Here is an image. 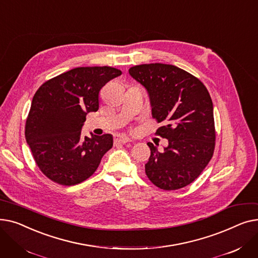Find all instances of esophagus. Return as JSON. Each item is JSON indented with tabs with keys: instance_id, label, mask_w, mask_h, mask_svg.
<instances>
[{
	"instance_id": "34e87169",
	"label": "esophagus",
	"mask_w": 258,
	"mask_h": 258,
	"mask_svg": "<svg viewBox=\"0 0 258 258\" xmlns=\"http://www.w3.org/2000/svg\"><path fill=\"white\" fill-rule=\"evenodd\" d=\"M130 141H131V139L128 137L124 136V135H117V136H115V139H114L115 144H118V143H127Z\"/></svg>"
}]
</instances>
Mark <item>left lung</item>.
Here are the masks:
<instances>
[{
  "mask_svg": "<svg viewBox=\"0 0 258 258\" xmlns=\"http://www.w3.org/2000/svg\"><path fill=\"white\" fill-rule=\"evenodd\" d=\"M130 75L147 91L152 115L165 125L156 134L168 140L159 152L148 142L147 178L164 190L192 183L209 163L215 146L213 104L202 81L180 68L165 63L132 67Z\"/></svg>",
  "mask_w": 258,
  "mask_h": 258,
  "instance_id": "left-lung-1",
  "label": "left lung"
}]
</instances>
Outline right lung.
Masks as SVG:
<instances>
[{
    "instance_id": "obj_1",
    "label": "right lung",
    "mask_w": 258,
    "mask_h": 258,
    "mask_svg": "<svg viewBox=\"0 0 258 258\" xmlns=\"http://www.w3.org/2000/svg\"><path fill=\"white\" fill-rule=\"evenodd\" d=\"M122 72L112 67H80L49 79L34 94L25 137L35 163L51 181L72 186L96 171L113 146L104 134L81 137L86 116L99 108L101 88Z\"/></svg>"
}]
</instances>
